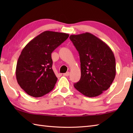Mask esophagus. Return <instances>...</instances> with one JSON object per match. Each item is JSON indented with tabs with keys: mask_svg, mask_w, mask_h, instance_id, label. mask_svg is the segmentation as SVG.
I'll list each match as a JSON object with an SVG mask.
<instances>
[{
	"mask_svg": "<svg viewBox=\"0 0 133 133\" xmlns=\"http://www.w3.org/2000/svg\"><path fill=\"white\" fill-rule=\"evenodd\" d=\"M70 74V72H67L66 73H64L63 74V75L64 76H69Z\"/></svg>",
	"mask_w": 133,
	"mask_h": 133,
	"instance_id": "esophagus-1",
	"label": "esophagus"
}]
</instances>
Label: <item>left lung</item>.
<instances>
[{
    "label": "left lung",
    "instance_id": "1",
    "mask_svg": "<svg viewBox=\"0 0 133 133\" xmlns=\"http://www.w3.org/2000/svg\"><path fill=\"white\" fill-rule=\"evenodd\" d=\"M70 39L81 61V77L74 87L88 97L102 94L111 86L116 74L113 52L106 43L89 32L71 35Z\"/></svg>",
    "mask_w": 133,
    "mask_h": 133
}]
</instances>
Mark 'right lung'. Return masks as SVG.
I'll return each mask as SVG.
<instances>
[{"label":"right lung","mask_w":133,"mask_h":133,"mask_svg":"<svg viewBox=\"0 0 133 133\" xmlns=\"http://www.w3.org/2000/svg\"><path fill=\"white\" fill-rule=\"evenodd\" d=\"M69 36L68 34L46 31L24 47L17 62L16 77L27 94L41 97L54 89L58 78L52 69L51 53Z\"/></svg>","instance_id":"add662e5"}]
</instances>
